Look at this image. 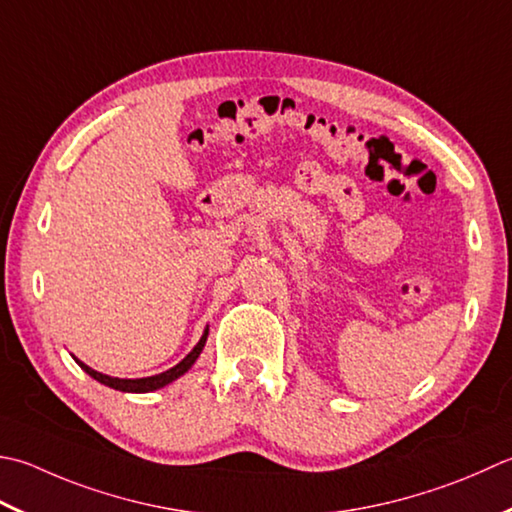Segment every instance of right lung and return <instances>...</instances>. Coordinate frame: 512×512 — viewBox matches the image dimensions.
Here are the masks:
<instances>
[{
	"label": "right lung",
	"mask_w": 512,
	"mask_h": 512,
	"mask_svg": "<svg viewBox=\"0 0 512 512\" xmlns=\"http://www.w3.org/2000/svg\"><path fill=\"white\" fill-rule=\"evenodd\" d=\"M206 339H208V326L204 328V333H202V337H199V342L195 344V348L190 350V353H188L177 366L168 368V370H164V373H159V375L139 377V379L110 377V375L99 373V370H95V368L86 366L84 362H79V359H77L75 355H73V357H75V362H77L79 366H82L84 373H88L90 377L97 379L99 384H104V386H108V388H115V390H122V393H153V390H159V388H164V386H168V384H173L175 379H179L184 373H188L190 366H193V364L197 362V357L202 355V350H204V346H206Z\"/></svg>",
	"instance_id": "add662e5"
}]
</instances>
